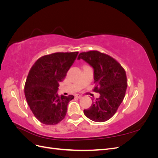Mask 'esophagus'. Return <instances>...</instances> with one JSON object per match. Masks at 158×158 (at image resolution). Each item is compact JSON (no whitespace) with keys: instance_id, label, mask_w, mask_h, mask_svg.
<instances>
[{"instance_id":"esophagus-1","label":"esophagus","mask_w":158,"mask_h":158,"mask_svg":"<svg viewBox=\"0 0 158 158\" xmlns=\"http://www.w3.org/2000/svg\"><path fill=\"white\" fill-rule=\"evenodd\" d=\"M75 97L78 98V99H80V98H82V95H78V94H76V95H75Z\"/></svg>"}]
</instances>
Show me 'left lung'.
<instances>
[{"instance_id": "8db88e82", "label": "left lung", "mask_w": 158, "mask_h": 158, "mask_svg": "<svg viewBox=\"0 0 158 158\" xmlns=\"http://www.w3.org/2000/svg\"><path fill=\"white\" fill-rule=\"evenodd\" d=\"M81 59L94 69L95 87L93 91L100 94L84 113L93 121L105 122L115 114L125 98L126 72L113 57L98 51L81 52L78 60Z\"/></svg>"}]
</instances>
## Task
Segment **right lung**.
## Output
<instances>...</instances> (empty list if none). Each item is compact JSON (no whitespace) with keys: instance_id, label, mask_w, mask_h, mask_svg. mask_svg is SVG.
<instances>
[{"instance_id":"right-lung-1","label":"right lung","mask_w":158,"mask_h":158,"mask_svg":"<svg viewBox=\"0 0 158 158\" xmlns=\"http://www.w3.org/2000/svg\"><path fill=\"white\" fill-rule=\"evenodd\" d=\"M78 52H55L43 56L32 66L25 83L24 93L28 106L41 123L54 125L64 118L73 95L57 94Z\"/></svg>"}]
</instances>
